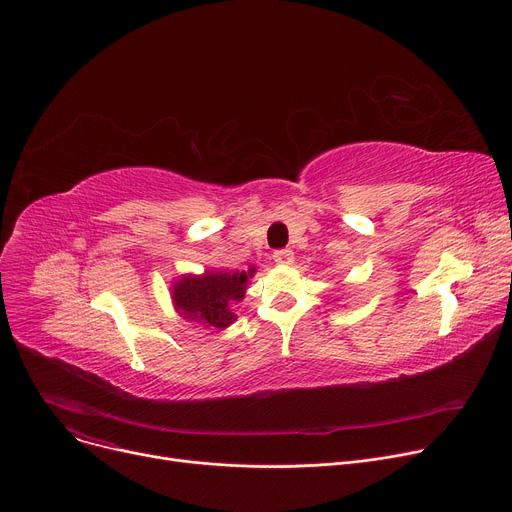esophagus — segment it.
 Segmentation results:
<instances>
[{
	"instance_id": "34e87169",
	"label": "esophagus",
	"mask_w": 512,
	"mask_h": 512,
	"mask_svg": "<svg viewBox=\"0 0 512 512\" xmlns=\"http://www.w3.org/2000/svg\"><path fill=\"white\" fill-rule=\"evenodd\" d=\"M292 259H294V253H292L290 249H280V251L274 253V261H276V263L288 265V263H292Z\"/></svg>"
}]
</instances>
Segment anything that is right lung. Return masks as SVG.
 Here are the masks:
<instances>
[{"label": "right lung", "instance_id": "1", "mask_svg": "<svg viewBox=\"0 0 512 512\" xmlns=\"http://www.w3.org/2000/svg\"><path fill=\"white\" fill-rule=\"evenodd\" d=\"M251 276L253 269H249V274L245 271H208L201 278H183L175 284L177 309L185 319L224 329L236 319L230 306L243 300Z\"/></svg>", "mask_w": 512, "mask_h": 512}]
</instances>
